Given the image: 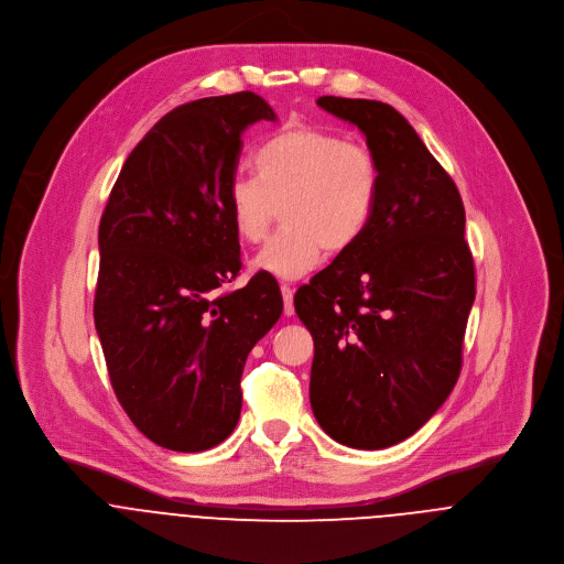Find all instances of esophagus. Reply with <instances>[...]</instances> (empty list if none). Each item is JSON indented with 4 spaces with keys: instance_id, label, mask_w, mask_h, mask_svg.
Instances as JSON below:
<instances>
[{
    "instance_id": "esophagus-1",
    "label": "esophagus",
    "mask_w": 564,
    "mask_h": 564,
    "mask_svg": "<svg viewBox=\"0 0 564 564\" xmlns=\"http://www.w3.org/2000/svg\"><path fill=\"white\" fill-rule=\"evenodd\" d=\"M281 294H283V310L288 316H292L294 314V290L288 283H283Z\"/></svg>"
}]
</instances>
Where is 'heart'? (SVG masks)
<instances>
[{"instance_id":"1","label":"heart","mask_w":564,"mask_h":564,"mask_svg":"<svg viewBox=\"0 0 564 564\" xmlns=\"http://www.w3.org/2000/svg\"><path fill=\"white\" fill-rule=\"evenodd\" d=\"M254 175H237L226 208L237 237L261 243L281 210L283 228L254 265L281 279L310 272L325 250L340 254L367 230L380 191L376 155L358 142L314 127L290 124L252 153Z\"/></svg>"}]
</instances>
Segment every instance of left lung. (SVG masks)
<instances>
[{
    "instance_id": "8db88e82",
    "label": "left lung",
    "mask_w": 564,
    "mask_h": 564,
    "mask_svg": "<svg viewBox=\"0 0 564 564\" xmlns=\"http://www.w3.org/2000/svg\"><path fill=\"white\" fill-rule=\"evenodd\" d=\"M316 102L365 133L380 191L362 237L294 294L314 338L310 402L332 440L380 451L417 433L457 384L477 294L466 210L398 109Z\"/></svg>"
}]
</instances>
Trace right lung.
I'll use <instances>...</instances> for the list:
<instances>
[{
	"mask_svg": "<svg viewBox=\"0 0 564 564\" xmlns=\"http://www.w3.org/2000/svg\"><path fill=\"white\" fill-rule=\"evenodd\" d=\"M276 120L254 91L162 116L124 160L98 226L94 323L113 393L153 444L202 453L241 413V373L283 312L276 279L241 270L226 191L241 133Z\"/></svg>",
	"mask_w": 564,
	"mask_h": 564,
	"instance_id": "add662e5",
	"label": "right lung"
}]
</instances>
